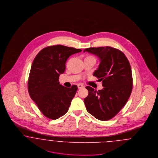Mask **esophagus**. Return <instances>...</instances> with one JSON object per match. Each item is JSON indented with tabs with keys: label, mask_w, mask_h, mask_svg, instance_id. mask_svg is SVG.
Wrapping results in <instances>:
<instances>
[{
	"label": "esophagus",
	"mask_w": 158,
	"mask_h": 158,
	"mask_svg": "<svg viewBox=\"0 0 158 158\" xmlns=\"http://www.w3.org/2000/svg\"><path fill=\"white\" fill-rule=\"evenodd\" d=\"M83 87H84V86H83V85L82 84H78V85H77V88H78L79 89L82 88Z\"/></svg>",
	"instance_id": "34e87169"
}]
</instances>
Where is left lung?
<instances>
[{
  "instance_id": "1",
  "label": "left lung",
  "mask_w": 158,
  "mask_h": 158,
  "mask_svg": "<svg viewBox=\"0 0 158 158\" xmlns=\"http://www.w3.org/2000/svg\"><path fill=\"white\" fill-rule=\"evenodd\" d=\"M85 52L98 56V69L93 75L102 81V89L94 90L90 86L84 99L88 112L101 121L111 119L126 105L133 88V77L130 63L121 51L111 47H91Z\"/></svg>"
}]
</instances>
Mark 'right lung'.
<instances>
[{
	"mask_svg": "<svg viewBox=\"0 0 158 158\" xmlns=\"http://www.w3.org/2000/svg\"><path fill=\"white\" fill-rule=\"evenodd\" d=\"M82 50L64 45L47 47L32 62L28 82L31 98L46 117L56 120L69 110L77 90L76 85L66 88L59 83V76L66 69V62L72 54Z\"/></svg>",
	"mask_w": 158,
	"mask_h": 158,
	"instance_id": "add662e5",
	"label": "right lung"
}]
</instances>
